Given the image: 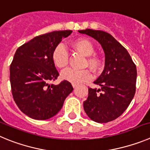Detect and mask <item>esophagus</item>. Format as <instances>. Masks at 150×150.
I'll return each mask as SVG.
<instances>
[{
  "label": "esophagus",
  "instance_id": "esophagus-1",
  "mask_svg": "<svg viewBox=\"0 0 150 150\" xmlns=\"http://www.w3.org/2000/svg\"><path fill=\"white\" fill-rule=\"evenodd\" d=\"M72 87H73V88H75V87H77V84H75V83H72Z\"/></svg>",
  "mask_w": 150,
  "mask_h": 150
}]
</instances>
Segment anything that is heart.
<instances>
[{"label": "heart", "instance_id": "b5f03b06", "mask_svg": "<svg viewBox=\"0 0 150 150\" xmlns=\"http://www.w3.org/2000/svg\"><path fill=\"white\" fill-rule=\"evenodd\" d=\"M71 46L76 52H79L85 57H88L87 64L89 68L96 72L100 68V60L95 56H91L94 53V47L93 43L86 38H78L71 43ZM52 59L54 64L59 69L65 68L68 65L69 54L65 46L63 44H59L53 50ZM63 80L75 84H80L87 81L91 78V73L87 69L75 70L73 69H67L61 73Z\"/></svg>", "mask_w": 150, "mask_h": 150}]
</instances>
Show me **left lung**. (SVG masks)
Returning <instances> with one entry per match:
<instances>
[{
  "label": "left lung",
  "instance_id": "1",
  "mask_svg": "<svg viewBox=\"0 0 150 150\" xmlns=\"http://www.w3.org/2000/svg\"><path fill=\"white\" fill-rule=\"evenodd\" d=\"M100 43L105 53V68L94 81L100 88H89L83 109L98 123L114 120L126 110L135 93L137 69L130 54L108 33L86 29L78 30Z\"/></svg>",
  "mask_w": 150,
  "mask_h": 150
}]
</instances>
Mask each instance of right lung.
I'll use <instances>...</instances> for the list:
<instances>
[{"label":"right lung","instance_id":"obj_1","mask_svg":"<svg viewBox=\"0 0 150 150\" xmlns=\"http://www.w3.org/2000/svg\"><path fill=\"white\" fill-rule=\"evenodd\" d=\"M72 32L55 30L40 35L16 50L9 68L12 93L17 106L30 118H52L73 90L67 81L57 85L49 83L59 75L52 61V52Z\"/></svg>","mask_w":150,"mask_h":150}]
</instances>
